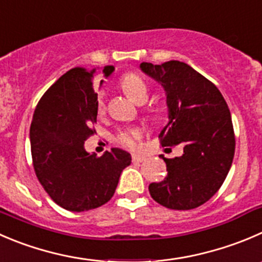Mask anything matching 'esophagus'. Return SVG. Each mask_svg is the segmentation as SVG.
<instances>
[{
  "label": "esophagus",
  "mask_w": 262,
  "mask_h": 262,
  "mask_svg": "<svg viewBox=\"0 0 262 262\" xmlns=\"http://www.w3.org/2000/svg\"><path fill=\"white\" fill-rule=\"evenodd\" d=\"M144 160H146V156H143V155H133L132 156V161L133 162H143Z\"/></svg>",
  "instance_id": "1"
}]
</instances>
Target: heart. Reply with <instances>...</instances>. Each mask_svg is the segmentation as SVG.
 Returning a JSON list of instances; mask_svg holds the SVG:
<instances>
[{"label": "heart", "mask_w": 262, "mask_h": 262, "mask_svg": "<svg viewBox=\"0 0 262 262\" xmlns=\"http://www.w3.org/2000/svg\"><path fill=\"white\" fill-rule=\"evenodd\" d=\"M120 85L123 88L124 93L136 103L141 102V101L147 98V83L139 75L133 74V73L125 74L121 78ZM103 108H105L103 98L102 96H98L97 110L100 113H102ZM141 137L142 132L139 129H126V130L120 132L118 134V142L121 146L126 147V148L137 149L139 147V139H141Z\"/></svg>", "instance_id": "obj_1"}]
</instances>
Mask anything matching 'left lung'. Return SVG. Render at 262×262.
I'll list each match as a JSON object with an SVG mask.
<instances>
[{"label":"left lung","instance_id":"obj_1","mask_svg":"<svg viewBox=\"0 0 262 262\" xmlns=\"http://www.w3.org/2000/svg\"><path fill=\"white\" fill-rule=\"evenodd\" d=\"M141 70L161 83L169 123L160 133L161 146L182 144L183 155L165 159L167 175L148 185L157 204L190 210L209 201L224 183L234 157L232 116L214 83L188 63L142 62Z\"/></svg>","mask_w":262,"mask_h":262}]
</instances>
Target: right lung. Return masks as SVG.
<instances>
[{"instance_id":"add662e5","label":"right lung","mask_w":262,"mask_h":262,"mask_svg":"<svg viewBox=\"0 0 262 262\" xmlns=\"http://www.w3.org/2000/svg\"><path fill=\"white\" fill-rule=\"evenodd\" d=\"M114 67L103 68L107 78ZM96 69L74 68L58 78L38 102L30 125V148L38 180L51 199L74 212L96 209L111 200L130 154L111 148L102 156L84 149L96 133ZM103 80H101V84Z\"/></svg>"}]
</instances>
